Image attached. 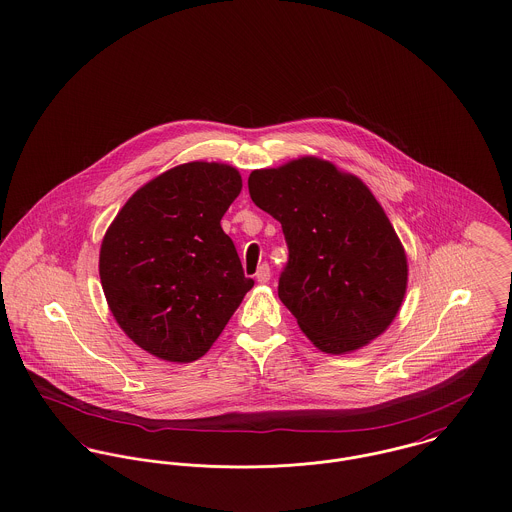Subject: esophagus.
Listing matches in <instances>:
<instances>
[{
    "instance_id": "esophagus-1",
    "label": "esophagus",
    "mask_w": 512,
    "mask_h": 512,
    "mask_svg": "<svg viewBox=\"0 0 512 512\" xmlns=\"http://www.w3.org/2000/svg\"><path fill=\"white\" fill-rule=\"evenodd\" d=\"M255 279H257L259 283H269V279H271V269H269V265H261V267L257 269V273H255Z\"/></svg>"
}]
</instances>
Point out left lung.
<instances>
[{
  "label": "left lung",
  "mask_w": 512,
  "mask_h": 512,
  "mask_svg": "<svg viewBox=\"0 0 512 512\" xmlns=\"http://www.w3.org/2000/svg\"><path fill=\"white\" fill-rule=\"evenodd\" d=\"M255 206L283 226L279 298L326 353L381 336L406 292V255L369 188L314 157L249 174Z\"/></svg>",
  "instance_id": "left-lung-1"
}]
</instances>
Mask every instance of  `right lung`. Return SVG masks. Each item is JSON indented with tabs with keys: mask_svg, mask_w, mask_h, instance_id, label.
I'll return each instance as SVG.
<instances>
[{
	"mask_svg": "<svg viewBox=\"0 0 512 512\" xmlns=\"http://www.w3.org/2000/svg\"><path fill=\"white\" fill-rule=\"evenodd\" d=\"M241 176L186 163L139 188L100 249V279L121 330L145 351L188 363L218 340L253 286L222 218Z\"/></svg>",
	"mask_w": 512,
	"mask_h": 512,
	"instance_id": "obj_1",
	"label": "right lung"
}]
</instances>
